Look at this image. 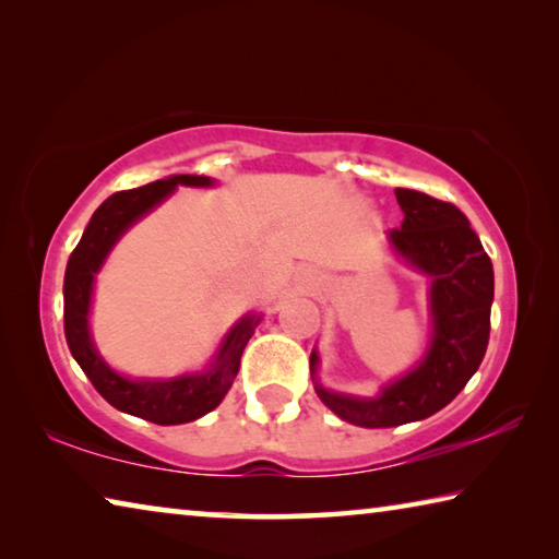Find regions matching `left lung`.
<instances>
[{
    "label": "left lung",
    "instance_id": "8db88e82",
    "mask_svg": "<svg viewBox=\"0 0 559 559\" xmlns=\"http://www.w3.org/2000/svg\"><path fill=\"white\" fill-rule=\"evenodd\" d=\"M404 212L400 229L390 231L396 253L431 278L433 340L421 365L384 386L377 400L335 394L316 382L330 412L355 427L386 429L419 421L443 409L484 362L493 302V263L459 206L396 189ZM318 355H310L316 372Z\"/></svg>",
    "mask_w": 559,
    "mask_h": 559
}]
</instances>
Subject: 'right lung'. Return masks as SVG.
Wrapping results in <instances>:
<instances>
[{"label":"right lung","instance_id":"add662e5","mask_svg":"<svg viewBox=\"0 0 559 559\" xmlns=\"http://www.w3.org/2000/svg\"><path fill=\"white\" fill-rule=\"evenodd\" d=\"M177 185L189 187H210V177L200 175H175L167 179H157L153 185L138 189H122V192L110 194L96 212L83 231L79 246H75L69 263H66L63 276V333L69 343L71 355L81 370L86 372L91 384L96 386L98 394L116 409L140 416L159 427H173V424H187L212 412L219 406L224 394L229 392L236 372L241 365V353L253 328L259 325V318H243L229 335L216 355V362L210 372L204 374H187L179 380H126L110 370L103 362L96 347L91 343L88 333V306L93 276H96L103 259L108 257L112 243L120 239V234L128 229L132 222L147 214L155 204L173 192Z\"/></svg>","mask_w":559,"mask_h":559}]
</instances>
